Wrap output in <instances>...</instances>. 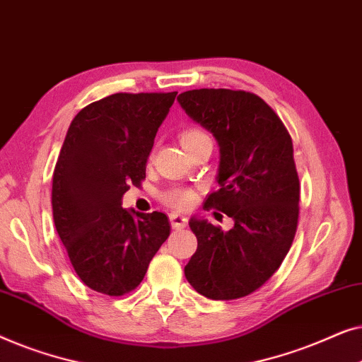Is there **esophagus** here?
Segmentation results:
<instances>
[{"label": "esophagus", "instance_id": "esophagus-1", "mask_svg": "<svg viewBox=\"0 0 362 362\" xmlns=\"http://www.w3.org/2000/svg\"><path fill=\"white\" fill-rule=\"evenodd\" d=\"M170 222H171L173 229H182V227L187 226V217L182 214H177V212H171Z\"/></svg>", "mask_w": 362, "mask_h": 362}]
</instances>
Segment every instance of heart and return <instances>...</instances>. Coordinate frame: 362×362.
Masks as SVG:
<instances>
[{
    "label": "heart",
    "instance_id": "obj_1",
    "mask_svg": "<svg viewBox=\"0 0 362 362\" xmlns=\"http://www.w3.org/2000/svg\"><path fill=\"white\" fill-rule=\"evenodd\" d=\"M202 136H206L204 132L197 130V128H186V130L181 132L180 140L182 146H187L189 143L199 140ZM161 199L165 204L173 207V209L185 211V209H189V207L194 204L197 196L194 191L187 189V187H171V189L163 192Z\"/></svg>",
    "mask_w": 362,
    "mask_h": 362
}]
</instances>
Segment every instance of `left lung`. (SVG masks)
<instances>
[{"instance_id": "1", "label": "left lung", "mask_w": 362, "mask_h": 362, "mask_svg": "<svg viewBox=\"0 0 362 362\" xmlns=\"http://www.w3.org/2000/svg\"><path fill=\"white\" fill-rule=\"evenodd\" d=\"M177 102L221 148L219 189L207 194L204 209L234 219L224 232L191 217L197 249L185 275L207 298H242L270 280L295 239L300 180L293 143L274 108L252 92L196 88Z\"/></svg>"}]
</instances>
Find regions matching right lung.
Listing matches in <instances>:
<instances>
[{"label":"right lung","instance_id":"right-lung-1","mask_svg":"<svg viewBox=\"0 0 362 362\" xmlns=\"http://www.w3.org/2000/svg\"><path fill=\"white\" fill-rule=\"evenodd\" d=\"M176 93H113L83 107L67 130L52 175L54 224L78 279L98 293L135 290L171 232L166 214L128 212L122 197L145 180Z\"/></svg>","mask_w":362,"mask_h":362}]
</instances>
